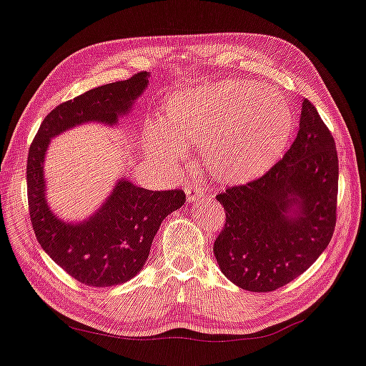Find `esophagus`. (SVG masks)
<instances>
[{"label": "esophagus", "mask_w": 366, "mask_h": 366, "mask_svg": "<svg viewBox=\"0 0 366 366\" xmlns=\"http://www.w3.org/2000/svg\"><path fill=\"white\" fill-rule=\"evenodd\" d=\"M185 193H187V199L190 203H193V202H197V199H199L203 197V192L199 190L195 184H190L187 189H185Z\"/></svg>", "instance_id": "obj_1"}]
</instances>
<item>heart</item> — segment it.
<instances>
[{"mask_svg": "<svg viewBox=\"0 0 366 366\" xmlns=\"http://www.w3.org/2000/svg\"><path fill=\"white\" fill-rule=\"evenodd\" d=\"M293 124L281 93L228 79L171 97L163 122L149 127L146 152L174 167L185 159V147L204 146L206 168L214 177L246 182L282 155Z\"/></svg>", "mask_w": 366, "mask_h": 366, "instance_id": "heart-1", "label": "heart"}]
</instances>
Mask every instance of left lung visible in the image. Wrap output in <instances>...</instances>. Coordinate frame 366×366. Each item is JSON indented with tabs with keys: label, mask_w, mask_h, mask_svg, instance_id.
<instances>
[{
	"label": "left lung",
	"mask_w": 366,
	"mask_h": 366,
	"mask_svg": "<svg viewBox=\"0 0 366 366\" xmlns=\"http://www.w3.org/2000/svg\"><path fill=\"white\" fill-rule=\"evenodd\" d=\"M338 174L333 136L303 99L297 139L282 159L216 197L227 217L214 241L222 273L249 292H273L305 273L333 236Z\"/></svg>",
	"instance_id": "left-lung-1"
}]
</instances>
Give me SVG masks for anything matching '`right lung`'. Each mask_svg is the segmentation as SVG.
<instances>
[{"mask_svg":"<svg viewBox=\"0 0 366 366\" xmlns=\"http://www.w3.org/2000/svg\"><path fill=\"white\" fill-rule=\"evenodd\" d=\"M146 71L61 103L42 120L26 162L28 209L36 239L56 264L89 287H111L144 267L163 219L185 203V193L147 190L120 179L104 204L81 224H66L46 202L44 157L50 138L85 122L114 125L147 87Z\"/></svg>","mask_w":366,"mask_h":366,"instance_id":"right-lung-1","label":"right lung"}]
</instances>
